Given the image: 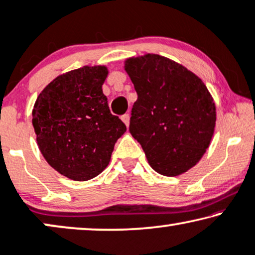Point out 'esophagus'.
<instances>
[{"label":"esophagus","mask_w":255,"mask_h":255,"mask_svg":"<svg viewBox=\"0 0 255 255\" xmlns=\"http://www.w3.org/2000/svg\"><path fill=\"white\" fill-rule=\"evenodd\" d=\"M121 120L124 121V124L127 126H129V114H125V115H122L121 117Z\"/></svg>","instance_id":"34e87169"}]
</instances>
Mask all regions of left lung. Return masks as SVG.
<instances>
[{"instance_id": "left-lung-1", "label": "left lung", "mask_w": 255, "mask_h": 255, "mask_svg": "<svg viewBox=\"0 0 255 255\" xmlns=\"http://www.w3.org/2000/svg\"><path fill=\"white\" fill-rule=\"evenodd\" d=\"M137 100L129 131L156 172L174 177L195 167L215 133L216 105L199 77L159 56L126 59Z\"/></svg>"}]
</instances>
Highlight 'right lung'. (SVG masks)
<instances>
[{"label": "right lung", "mask_w": 255, "mask_h": 255, "mask_svg": "<svg viewBox=\"0 0 255 255\" xmlns=\"http://www.w3.org/2000/svg\"><path fill=\"white\" fill-rule=\"evenodd\" d=\"M107 74L105 65L60 74L39 93L33 106L32 125L40 152L54 170L73 181L101 174L115 142L127 129L111 114L103 93Z\"/></svg>", "instance_id": "obj_1"}]
</instances>
